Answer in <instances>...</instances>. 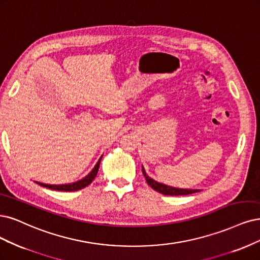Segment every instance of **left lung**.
<instances>
[{"instance_id": "1", "label": "left lung", "mask_w": 260, "mask_h": 260, "mask_svg": "<svg viewBox=\"0 0 260 260\" xmlns=\"http://www.w3.org/2000/svg\"><path fill=\"white\" fill-rule=\"evenodd\" d=\"M142 172L145 176V180H146L147 184L151 188H153L154 190L162 193V194H166V196H184V194H190V193L200 191V189H184V188H176V187H172V186H168L162 183H159V182L153 180V178L149 177L146 174L145 169L143 166H142Z\"/></svg>"}]
</instances>
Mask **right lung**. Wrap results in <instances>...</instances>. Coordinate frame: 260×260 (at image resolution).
Here are the masks:
<instances>
[{
	"label": "right lung",
	"mask_w": 260,
	"mask_h": 260,
	"mask_svg": "<svg viewBox=\"0 0 260 260\" xmlns=\"http://www.w3.org/2000/svg\"><path fill=\"white\" fill-rule=\"evenodd\" d=\"M101 159L102 157L98 160V162L95 164L94 168L91 170L90 172L88 173V175H86L82 180H79L77 182L74 183H70V184H62V185H50V184H43L40 182H35L38 183L39 185L43 186V187H46L49 188V189H53V190H59V191H76L79 189H83L86 186H88L90 184L93 180L94 177L98 174V171H99V167H100V162H101Z\"/></svg>",
	"instance_id": "right-lung-1"
}]
</instances>
